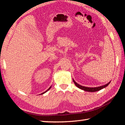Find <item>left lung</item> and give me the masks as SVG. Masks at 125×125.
Returning <instances> with one entry per match:
<instances>
[{"label": "left lung", "mask_w": 125, "mask_h": 125, "mask_svg": "<svg viewBox=\"0 0 125 125\" xmlns=\"http://www.w3.org/2000/svg\"><path fill=\"white\" fill-rule=\"evenodd\" d=\"M73 80L74 83L75 84V85L77 86L78 88H79V89H80L83 90L84 91H86V92H97V91H99L101 89H102L106 87V86L110 84V83L111 82V81H110V82H109L108 83H107L106 84H105V85H102V86H98V87H86V86L80 85V84H78L77 82H75V80L73 79Z\"/></svg>", "instance_id": "1"}]
</instances>
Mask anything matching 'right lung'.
I'll return each mask as SVG.
<instances>
[{
  "label": "right lung",
  "mask_w": 125,
  "mask_h": 125,
  "mask_svg": "<svg viewBox=\"0 0 125 125\" xmlns=\"http://www.w3.org/2000/svg\"><path fill=\"white\" fill-rule=\"evenodd\" d=\"M51 86H50V87L49 88H48V89H47V90H46V91H45V92H43V93H41V95H42V94H44V93H45L46 92H47L48 90H49L50 89H51ZM41 94H40V95H41Z\"/></svg>",
  "instance_id": "obj_1"
}]
</instances>
